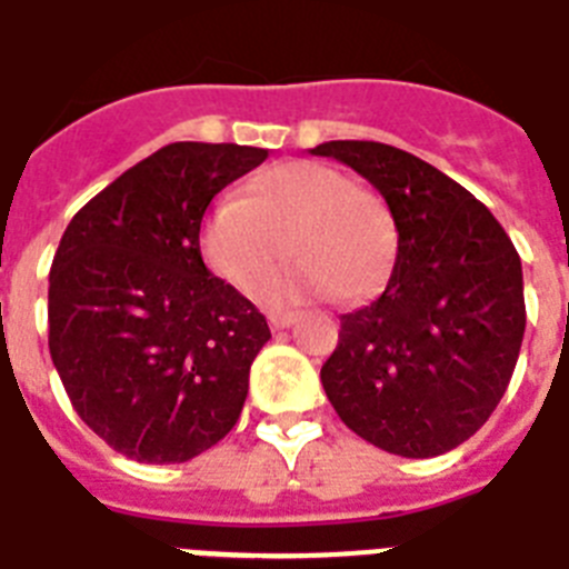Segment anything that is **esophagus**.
Instances as JSON below:
<instances>
[{
	"mask_svg": "<svg viewBox=\"0 0 569 569\" xmlns=\"http://www.w3.org/2000/svg\"><path fill=\"white\" fill-rule=\"evenodd\" d=\"M295 321H298V312H292V309H277V312H269L271 330H286V327H292Z\"/></svg>",
	"mask_w": 569,
	"mask_h": 569,
	"instance_id": "obj_1",
	"label": "esophagus"
}]
</instances>
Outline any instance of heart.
Instances as JSON below:
<instances>
[{
  "instance_id": "1",
  "label": "heart",
  "mask_w": 569,
  "mask_h": 569,
  "mask_svg": "<svg viewBox=\"0 0 569 569\" xmlns=\"http://www.w3.org/2000/svg\"><path fill=\"white\" fill-rule=\"evenodd\" d=\"M198 248L207 269L242 295L289 250L299 262L266 281L262 298L362 300L389 277L397 228L377 192L332 166L298 160L253 174L239 198H219L201 221Z\"/></svg>"
}]
</instances>
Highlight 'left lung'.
Listing matches in <instances>:
<instances>
[{
	"label": "left lung",
	"mask_w": 569,
	"mask_h": 569,
	"mask_svg": "<svg viewBox=\"0 0 569 569\" xmlns=\"http://www.w3.org/2000/svg\"><path fill=\"white\" fill-rule=\"evenodd\" d=\"M312 154L362 174L397 228L382 292L341 316L321 368L327 397L373 447L441 456L468 441L509 389L526 330L520 257L482 201L409 151L332 140Z\"/></svg>",
	"instance_id": "obj_1"
}]
</instances>
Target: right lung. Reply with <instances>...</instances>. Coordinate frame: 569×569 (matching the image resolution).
I'll use <instances>...</instances> for the list:
<instances>
[{"instance_id":"right-lung-1","label":"right lung","mask_w":569,"mask_h":569,"mask_svg":"<svg viewBox=\"0 0 569 569\" xmlns=\"http://www.w3.org/2000/svg\"><path fill=\"white\" fill-rule=\"evenodd\" d=\"M269 157L172 142L87 201L49 271V353L87 427L146 465H180L228 436L271 339L251 300L207 271L201 219Z\"/></svg>"}]
</instances>
